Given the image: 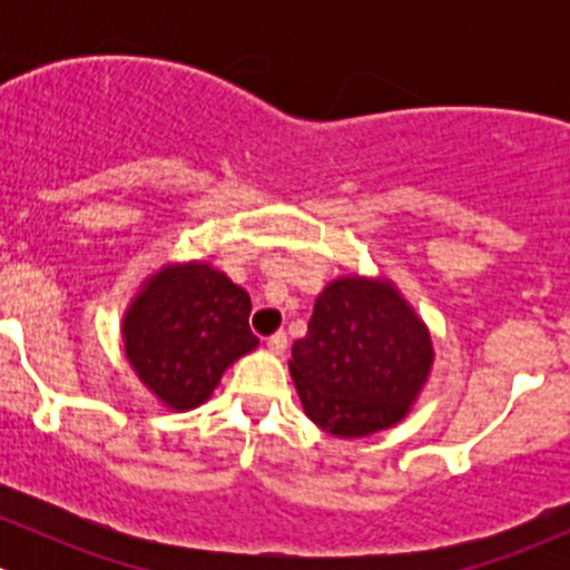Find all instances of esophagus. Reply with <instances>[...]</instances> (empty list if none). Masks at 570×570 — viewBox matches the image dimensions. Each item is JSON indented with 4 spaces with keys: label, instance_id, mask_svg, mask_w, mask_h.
<instances>
[{
    "label": "esophagus",
    "instance_id": "34e87169",
    "mask_svg": "<svg viewBox=\"0 0 570 570\" xmlns=\"http://www.w3.org/2000/svg\"><path fill=\"white\" fill-rule=\"evenodd\" d=\"M267 347H269V353H275V355H281L286 350V333H273V336L267 338Z\"/></svg>",
    "mask_w": 570,
    "mask_h": 570
}]
</instances>
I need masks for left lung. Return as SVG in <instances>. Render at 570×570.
Returning <instances> with one entry per match:
<instances>
[{"mask_svg":"<svg viewBox=\"0 0 570 570\" xmlns=\"http://www.w3.org/2000/svg\"><path fill=\"white\" fill-rule=\"evenodd\" d=\"M433 366L422 317L386 278L342 275L322 289L289 372L303 411L338 439H364L407 416Z\"/></svg>","mask_w":570,"mask_h":570,"instance_id":"1","label":"left lung"}]
</instances>
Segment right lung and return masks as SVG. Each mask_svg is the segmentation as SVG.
Segmentation results:
<instances>
[{
    "instance_id": "obj_1",
    "label": "right lung",
    "mask_w": 570,
    "mask_h": 570,
    "mask_svg": "<svg viewBox=\"0 0 570 570\" xmlns=\"http://www.w3.org/2000/svg\"><path fill=\"white\" fill-rule=\"evenodd\" d=\"M250 297L206 262L168 264L124 314V350L142 386L170 411L206 402L223 372L256 350Z\"/></svg>"
}]
</instances>
